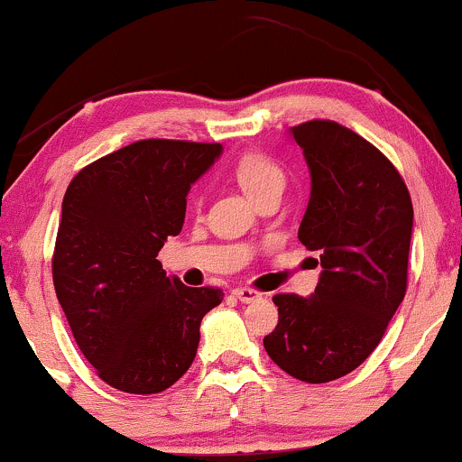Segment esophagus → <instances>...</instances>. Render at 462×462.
<instances>
[{
	"mask_svg": "<svg viewBox=\"0 0 462 462\" xmlns=\"http://www.w3.org/2000/svg\"><path fill=\"white\" fill-rule=\"evenodd\" d=\"M235 298L241 301V304H252V301H258L263 300V293H258V291L254 289H235Z\"/></svg>",
	"mask_w": 462,
	"mask_h": 462,
	"instance_id": "esophagus-1",
	"label": "esophagus"
}]
</instances>
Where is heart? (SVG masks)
<instances>
[{"mask_svg": "<svg viewBox=\"0 0 462 462\" xmlns=\"http://www.w3.org/2000/svg\"><path fill=\"white\" fill-rule=\"evenodd\" d=\"M235 176L252 199H258L269 190H284L286 173L273 158L264 153H247L236 162Z\"/></svg>", "mask_w": 462, "mask_h": 462, "instance_id": "heart-1", "label": "heart"}]
</instances>
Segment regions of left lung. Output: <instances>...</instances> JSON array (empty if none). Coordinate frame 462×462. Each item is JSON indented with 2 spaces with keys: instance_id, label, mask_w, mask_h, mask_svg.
<instances>
[{
  "instance_id": "obj_1",
  "label": "left lung",
  "mask_w": 462,
  "mask_h": 462,
  "mask_svg": "<svg viewBox=\"0 0 462 462\" xmlns=\"http://www.w3.org/2000/svg\"><path fill=\"white\" fill-rule=\"evenodd\" d=\"M289 134L310 171L298 238L321 275L310 298L275 295L263 343L286 374L321 384L365 363L404 300L412 201L389 158L346 125L315 119Z\"/></svg>"
}]
</instances>
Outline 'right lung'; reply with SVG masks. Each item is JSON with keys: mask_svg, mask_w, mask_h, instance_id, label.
Listing matches in <instances>:
<instances>
[{"mask_svg": "<svg viewBox=\"0 0 462 462\" xmlns=\"http://www.w3.org/2000/svg\"><path fill=\"white\" fill-rule=\"evenodd\" d=\"M219 143L136 141L84 167L62 199L54 286L78 347L115 389L152 395L178 383L199 323L224 291L164 273L158 252L180 235L190 184Z\"/></svg>", "mask_w": 462, "mask_h": 462, "instance_id": "1", "label": "right lung"}]
</instances>
